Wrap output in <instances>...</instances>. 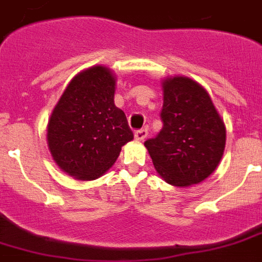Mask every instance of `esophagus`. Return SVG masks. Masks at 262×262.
Listing matches in <instances>:
<instances>
[{
  "mask_svg": "<svg viewBox=\"0 0 262 262\" xmlns=\"http://www.w3.org/2000/svg\"><path fill=\"white\" fill-rule=\"evenodd\" d=\"M147 135H148V131H147V129H144V128L135 131V139L139 140V142H142V140L146 139Z\"/></svg>",
  "mask_w": 262,
  "mask_h": 262,
  "instance_id": "esophagus-1",
  "label": "esophagus"
}]
</instances>
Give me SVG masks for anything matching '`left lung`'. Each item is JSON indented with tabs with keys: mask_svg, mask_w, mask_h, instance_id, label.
Listing matches in <instances>:
<instances>
[{
	"mask_svg": "<svg viewBox=\"0 0 262 262\" xmlns=\"http://www.w3.org/2000/svg\"><path fill=\"white\" fill-rule=\"evenodd\" d=\"M163 128L144 142L154 167L175 187L199 184L217 168L227 128L204 87L188 77L162 80Z\"/></svg>",
	"mask_w": 262,
	"mask_h": 262,
	"instance_id": "8db88e82",
	"label": "left lung"
}]
</instances>
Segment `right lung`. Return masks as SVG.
<instances>
[{
	"instance_id": "right-lung-1",
	"label": "right lung",
	"mask_w": 262,
	"mask_h": 262,
	"mask_svg": "<svg viewBox=\"0 0 262 262\" xmlns=\"http://www.w3.org/2000/svg\"><path fill=\"white\" fill-rule=\"evenodd\" d=\"M115 86L111 69L89 67L70 80L49 118L51 158L78 180L104 175L134 139L126 115L114 103Z\"/></svg>"
}]
</instances>
